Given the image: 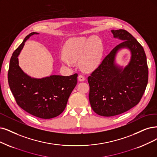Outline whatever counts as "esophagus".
Listing matches in <instances>:
<instances>
[{"instance_id": "esophagus-1", "label": "esophagus", "mask_w": 157, "mask_h": 157, "mask_svg": "<svg viewBox=\"0 0 157 157\" xmlns=\"http://www.w3.org/2000/svg\"><path fill=\"white\" fill-rule=\"evenodd\" d=\"M78 78V80L79 81V82H83V81H85V77L83 75H79Z\"/></svg>"}]
</instances>
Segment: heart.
Here are the masks:
<instances>
[{
	"label": "heart",
	"instance_id": "heart-1",
	"mask_svg": "<svg viewBox=\"0 0 157 157\" xmlns=\"http://www.w3.org/2000/svg\"><path fill=\"white\" fill-rule=\"evenodd\" d=\"M103 46L97 37H73L68 39L63 46V56L61 61L68 67H72L74 61L79 59V66L86 72L93 71L100 65Z\"/></svg>",
	"mask_w": 157,
	"mask_h": 157
}]
</instances>
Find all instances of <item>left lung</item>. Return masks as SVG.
<instances>
[{
	"label": "left lung",
	"instance_id": "obj_1",
	"mask_svg": "<svg viewBox=\"0 0 157 157\" xmlns=\"http://www.w3.org/2000/svg\"><path fill=\"white\" fill-rule=\"evenodd\" d=\"M122 42L114 47L88 77L89 101L92 110L103 117L124 113L140 102L148 82L146 56L142 45L125 30H112ZM127 48L132 57L125 67L116 65L118 50Z\"/></svg>",
	"mask_w": 157,
	"mask_h": 157
}]
</instances>
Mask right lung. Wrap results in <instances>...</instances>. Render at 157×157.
Instances as JSON below:
<instances>
[{
    "instance_id": "1",
    "label": "right lung",
    "mask_w": 157,
    "mask_h": 157,
    "mask_svg": "<svg viewBox=\"0 0 157 157\" xmlns=\"http://www.w3.org/2000/svg\"><path fill=\"white\" fill-rule=\"evenodd\" d=\"M37 32L25 38L12 54L10 61L8 79L10 90L21 108L34 117L50 119L65 110L68 98L77 84L78 74L69 76L52 75L41 79L29 76L19 65L18 56L25 43Z\"/></svg>"
}]
</instances>
